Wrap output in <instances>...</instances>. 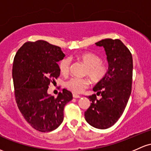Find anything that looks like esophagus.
<instances>
[{
  "mask_svg": "<svg viewBox=\"0 0 151 151\" xmlns=\"http://www.w3.org/2000/svg\"><path fill=\"white\" fill-rule=\"evenodd\" d=\"M73 97H74V98H79V97H80V96H79V94H73Z\"/></svg>",
  "mask_w": 151,
  "mask_h": 151,
  "instance_id": "obj_1",
  "label": "esophagus"
}]
</instances>
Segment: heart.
I'll list each match as a JSON object with an SVG mask.
<instances>
[{
    "instance_id": "heart-1",
    "label": "heart",
    "mask_w": 151,
    "mask_h": 151,
    "mask_svg": "<svg viewBox=\"0 0 151 151\" xmlns=\"http://www.w3.org/2000/svg\"><path fill=\"white\" fill-rule=\"evenodd\" d=\"M77 59L81 61L87 70L86 74L93 82H99L105 77L107 67L102 64V59L97 54L92 52H83L77 56ZM71 61L69 58H64L59 63V72L63 75H67L70 70ZM89 82L87 79L72 78L66 82V87L74 93H82L89 87Z\"/></svg>"
}]
</instances>
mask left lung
<instances>
[{
    "label": "left lung",
    "instance_id": "1",
    "mask_svg": "<svg viewBox=\"0 0 151 151\" xmlns=\"http://www.w3.org/2000/svg\"><path fill=\"white\" fill-rule=\"evenodd\" d=\"M103 46L108 70L105 77L94 86L96 94L89 96L91 105L84 112L85 120L92 127L107 129L121 117L132 89V57L130 50L120 39H102L95 43Z\"/></svg>",
    "mask_w": 151,
    "mask_h": 151
}]
</instances>
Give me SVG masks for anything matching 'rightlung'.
Returning a JSON list of instances; mask_svg holds the SVG:
<instances>
[{
    "instance_id": "right-lung-1",
    "label": "right lung",
    "mask_w": 151,
    "mask_h": 151,
    "mask_svg": "<svg viewBox=\"0 0 151 151\" xmlns=\"http://www.w3.org/2000/svg\"><path fill=\"white\" fill-rule=\"evenodd\" d=\"M65 57L61 48L47 41H28L16 52L13 64L15 97L20 112L34 129L50 132L64 120V107L72 100L64 89L57 98L49 86L60 74L57 62Z\"/></svg>"
}]
</instances>
